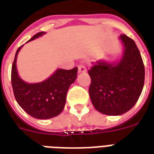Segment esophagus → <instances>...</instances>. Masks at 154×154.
<instances>
[{"label":"esophagus","mask_w":154,"mask_h":154,"mask_svg":"<svg viewBox=\"0 0 154 154\" xmlns=\"http://www.w3.org/2000/svg\"><path fill=\"white\" fill-rule=\"evenodd\" d=\"M78 72H79V73H85V72H86V68H85V66H78Z\"/></svg>","instance_id":"1"}]
</instances>
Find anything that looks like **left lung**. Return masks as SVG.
Here are the masks:
<instances>
[{
	"instance_id": "8db88e82",
	"label": "left lung",
	"mask_w": 154,
	"mask_h": 154,
	"mask_svg": "<svg viewBox=\"0 0 154 154\" xmlns=\"http://www.w3.org/2000/svg\"><path fill=\"white\" fill-rule=\"evenodd\" d=\"M118 40L123 48L120 59L98 60L88 72L92 104L98 112L109 116L122 115L133 108L144 83V66L136 44L126 35Z\"/></svg>"
}]
</instances>
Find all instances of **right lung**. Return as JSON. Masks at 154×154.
Here are the masks:
<instances>
[{"label":"right lung","mask_w":154,"mask_h":154,"mask_svg":"<svg viewBox=\"0 0 154 154\" xmlns=\"http://www.w3.org/2000/svg\"><path fill=\"white\" fill-rule=\"evenodd\" d=\"M45 34L41 32L27 42ZM16 51L11 70V83L17 103L28 114L36 119H50L60 114L64 109L66 95L69 86L76 81L77 68L71 70L57 68L50 77L37 83L26 82L19 77L17 70Z\"/></svg>","instance_id":"1"}]
</instances>
